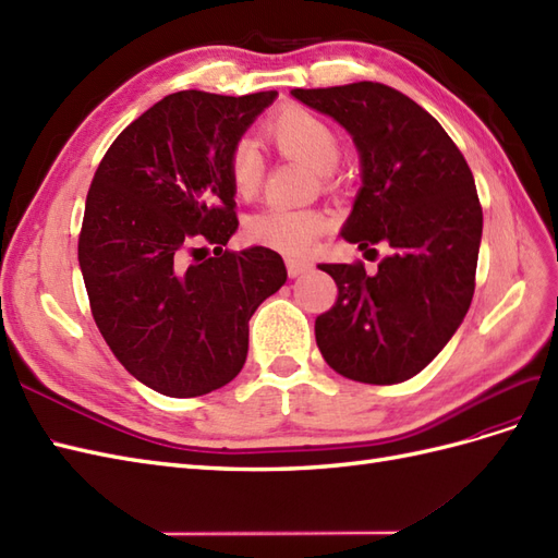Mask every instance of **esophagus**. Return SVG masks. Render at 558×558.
Returning <instances> with one entry per match:
<instances>
[{
	"instance_id": "obj_1",
	"label": "esophagus",
	"mask_w": 558,
	"mask_h": 558,
	"mask_svg": "<svg viewBox=\"0 0 558 558\" xmlns=\"http://www.w3.org/2000/svg\"><path fill=\"white\" fill-rule=\"evenodd\" d=\"M311 262L308 259H299V256H288V274L292 276V278H296V276H304L306 270H311Z\"/></svg>"
}]
</instances>
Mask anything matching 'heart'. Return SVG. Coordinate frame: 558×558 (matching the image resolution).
Wrapping results in <instances>:
<instances>
[{
	"mask_svg": "<svg viewBox=\"0 0 558 558\" xmlns=\"http://www.w3.org/2000/svg\"><path fill=\"white\" fill-rule=\"evenodd\" d=\"M268 136L280 153L306 162L316 174L327 177L339 162V138L330 124L302 108H284L268 122ZM264 155L259 143L242 136L228 155V177L240 197H252L264 181ZM327 226L325 214L311 207L268 205L254 211L245 231L250 240L288 254L306 252Z\"/></svg>",
	"mask_w": 558,
	"mask_h": 558,
	"instance_id": "obj_1",
	"label": "heart"
}]
</instances>
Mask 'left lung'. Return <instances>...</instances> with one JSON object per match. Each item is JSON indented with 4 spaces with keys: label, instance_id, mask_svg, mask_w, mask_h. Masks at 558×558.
Returning a JSON list of instances; mask_svg holds the SVG:
<instances>
[{
    "label": "left lung",
    "instance_id": "8db88e82",
    "mask_svg": "<svg viewBox=\"0 0 558 558\" xmlns=\"http://www.w3.org/2000/svg\"><path fill=\"white\" fill-rule=\"evenodd\" d=\"M290 94L344 126L359 150L361 189L339 235L387 250L375 276L363 264H318L339 290L316 320L318 349L349 379L405 381L448 344L474 296V177L438 120L401 92L355 82Z\"/></svg>",
    "mask_w": 558,
    "mask_h": 558
}]
</instances>
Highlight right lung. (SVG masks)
I'll list each match as a JSON object with an SVG mask.
<instances>
[{"mask_svg":"<svg viewBox=\"0 0 558 558\" xmlns=\"http://www.w3.org/2000/svg\"><path fill=\"white\" fill-rule=\"evenodd\" d=\"M276 96L169 94L112 141L94 174L77 247L94 320L126 373L157 393L193 398L231 381L250 318L288 280L274 250H223L238 231L228 155ZM197 241L215 254L197 257Z\"/></svg>","mask_w":558,"mask_h":558,"instance_id":"1","label":"right lung"}]
</instances>
